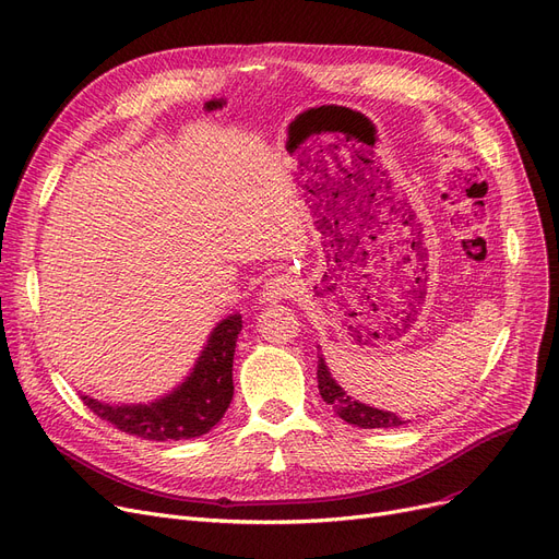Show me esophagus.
I'll list each match as a JSON object with an SVG mask.
<instances>
[{"mask_svg": "<svg viewBox=\"0 0 559 559\" xmlns=\"http://www.w3.org/2000/svg\"><path fill=\"white\" fill-rule=\"evenodd\" d=\"M295 293H297V281L293 276L281 274L262 285V289L258 293V299L262 304H276L281 299H289Z\"/></svg>", "mask_w": 559, "mask_h": 559, "instance_id": "34e87169", "label": "esophagus"}]
</instances>
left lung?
I'll use <instances>...</instances> for the list:
<instances>
[{"label": "left lung", "instance_id": "1", "mask_svg": "<svg viewBox=\"0 0 559 559\" xmlns=\"http://www.w3.org/2000/svg\"><path fill=\"white\" fill-rule=\"evenodd\" d=\"M318 388L320 395L326 404H331V408L335 411V416L343 418L345 423L354 425V427H362V429H379V427H400L406 420L397 418L391 411H381L368 404H360L356 400H352L343 388L335 383V379L331 377L326 362L322 358V354L318 356Z\"/></svg>", "mask_w": 559, "mask_h": 559}]
</instances>
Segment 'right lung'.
Instances as JSON below:
<instances>
[{"instance_id": "1", "label": "right lung", "mask_w": 559, "mask_h": 559, "mask_svg": "<svg viewBox=\"0 0 559 559\" xmlns=\"http://www.w3.org/2000/svg\"><path fill=\"white\" fill-rule=\"evenodd\" d=\"M239 314L214 326L191 374L162 400L148 404H105L82 395L95 416L116 429L145 441H182L207 433L219 423L233 400V356Z\"/></svg>"}]
</instances>
